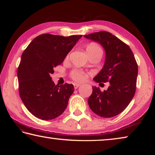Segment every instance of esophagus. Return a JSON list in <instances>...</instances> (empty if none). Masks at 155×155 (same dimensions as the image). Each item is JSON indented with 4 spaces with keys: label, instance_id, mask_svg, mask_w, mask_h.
I'll return each instance as SVG.
<instances>
[{
    "label": "esophagus",
    "instance_id": "esophagus-1",
    "mask_svg": "<svg viewBox=\"0 0 155 155\" xmlns=\"http://www.w3.org/2000/svg\"><path fill=\"white\" fill-rule=\"evenodd\" d=\"M79 86H80L79 84H77V83H74V87L75 90H77V89L78 87H79Z\"/></svg>",
    "mask_w": 155,
    "mask_h": 155
}]
</instances>
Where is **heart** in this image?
I'll list each match as a JSON object with an SVG mask.
<instances>
[{
    "label": "heart",
    "mask_w": 155,
    "mask_h": 155,
    "mask_svg": "<svg viewBox=\"0 0 155 155\" xmlns=\"http://www.w3.org/2000/svg\"><path fill=\"white\" fill-rule=\"evenodd\" d=\"M86 51L87 54H91L96 52H103L101 47L96 43H90L86 46ZM70 77L73 80L77 82H82L86 78V74L79 69H74L70 73Z\"/></svg>",
    "instance_id": "1"
}]
</instances>
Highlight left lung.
<instances>
[{"label":"left lung","mask_w":155,"mask_h":155,"mask_svg":"<svg viewBox=\"0 0 155 155\" xmlns=\"http://www.w3.org/2000/svg\"><path fill=\"white\" fill-rule=\"evenodd\" d=\"M84 37L101 44L106 52L104 66L94 80L100 85L109 83L104 91L92 87L89 106L99 116L114 117L127 108L135 95L138 66L134 54L127 44L109 32L99 31Z\"/></svg>","instance_id":"1"}]
</instances>
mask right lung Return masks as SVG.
Segmentation results:
<instances>
[{
    "label": "right lung",
    "instance_id": "obj_1",
    "mask_svg": "<svg viewBox=\"0 0 155 155\" xmlns=\"http://www.w3.org/2000/svg\"><path fill=\"white\" fill-rule=\"evenodd\" d=\"M81 37L41 34L23 52L17 71L19 94L28 111L38 118L54 119L66 109L74 86L56 85L50 75Z\"/></svg>",
    "mask_w": 155,
    "mask_h": 155
}]
</instances>
